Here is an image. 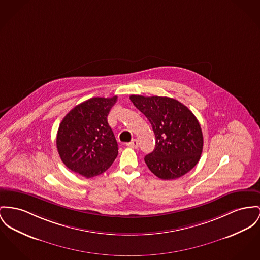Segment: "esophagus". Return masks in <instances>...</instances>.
<instances>
[{
  "mask_svg": "<svg viewBox=\"0 0 260 260\" xmlns=\"http://www.w3.org/2000/svg\"><path fill=\"white\" fill-rule=\"evenodd\" d=\"M138 141L137 140H133L132 142H130V143H128L127 144V146L128 147H130V148H133V149H137L138 148Z\"/></svg>",
  "mask_w": 260,
  "mask_h": 260,
  "instance_id": "34e87169",
  "label": "esophagus"
}]
</instances>
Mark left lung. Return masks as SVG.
<instances>
[{
	"label": "left lung",
	"instance_id": "left-lung-1",
	"mask_svg": "<svg viewBox=\"0 0 260 260\" xmlns=\"http://www.w3.org/2000/svg\"><path fill=\"white\" fill-rule=\"evenodd\" d=\"M130 100L148 118L156 135L155 150L145 156L149 170L165 180L191 171L202 154L203 135L188 107L167 96L132 94Z\"/></svg>",
	"mask_w": 260,
	"mask_h": 260
}]
</instances>
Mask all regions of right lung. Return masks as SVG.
<instances>
[{
  "label": "right lung",
  "instance_id": "1",
  "mask_svg": "<svg viewBox=\"0 0 260 260\" xmlns=\"http://www.w3.org/2000/svg\"><path fill=\"white\" fill-rule=\"evenodd\" d=\"M117 96L92 98L75 106L60 123L57 150L72 172L90 178L104 173L118 155L107 116Z\"/></svg>",
  "mask_w": 260,
  "mask_h": 260
}]
</instances>
